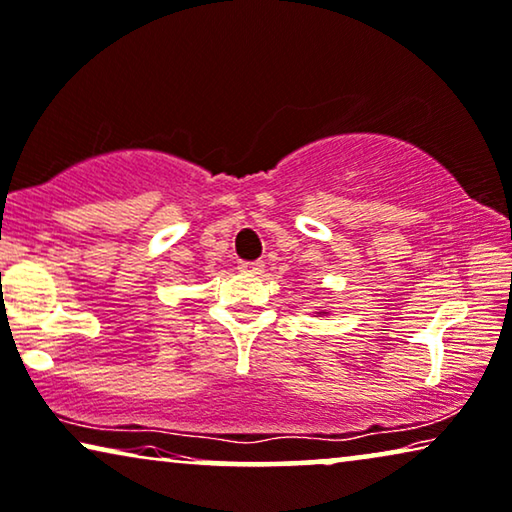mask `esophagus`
<instances>
[{
    "mask_svg": "<svg viewBox=\"0 0 512 512\" xmlns=\"http://www.w3.org/2000/svg\"><path fill=\"white\" fill-rule=\"evenodd\" d=\"M263 268H265L263 261H242L238 265V270L244 272V274H261Z\"/></svg>",
    "mask_w": 512,
    "mask_h": 512,
    "instance_id": "34e87169",
    "label": "esophagus"
}]
</instances>
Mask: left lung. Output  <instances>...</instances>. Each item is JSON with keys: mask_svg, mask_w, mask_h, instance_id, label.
<instances>
[{"mask_svg": "<svg viewBox=\"0 0 512 512\" xmlns=\"http://www.w3.org/2000/svg\"><path fill=\"white\" fill-rule=\"evenodd\" d=\"M321 314H328V311H321Z\"/></svg>", "mask_w": 512, "mask_h": 512, "instance_id": "8db88e82", "label": "left lung"}]
</instances>
